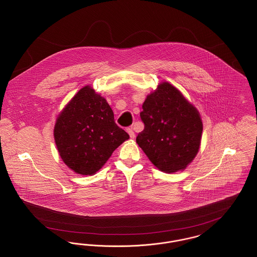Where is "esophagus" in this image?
Segmentation results:
<instances>
[{"label": "esophagus", "mask_w": 257, "mask_h": 257, "mask_svg": "<svg viewBox=\"0 0 257 257\" xmlns=\"http://www.w3.org/2000/svg\"><path fill=\"white\" fill-rule=\"evenodd\" d=\"M127 132H128V134H129L131 139H135L136 136H135L134 131H133L132 128H128V129H127Z\"/></svg>", "instance_id": "obj_1"}]
</instances>
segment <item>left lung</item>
<instances>
[{"label": "left lung", "instance_id": "1", "mask_svg": "<svg viewBox=\"0 0 257 257\" xmlns=\"http://www.w3.org/2000/svg\"><path fill=\"white\" fill-rule=\"evenodd\" d=\"M145 129L137 144L164 172L182 171L196 157L202 121L196 108L169 83L147 96L140 113Z\"/></svg>", "mask_w": 257, "mask_h": 257}]
</instances>
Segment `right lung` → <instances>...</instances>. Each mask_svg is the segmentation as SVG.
<instances>
[{
    "instance_id": "1",
    "label": "right lung",
    "mask_w": 257,
    "mask_h": 257,
    "mask_svg": "<svg viewBox=\"0 0 257 257\" xmlns=\"http://www.w3.org/2000/svg\"><path fill=\"white\" fill-rule=\"evenodd\" d=\"M54 137L62 161L83 175L99 171L129 139L114 121L106 99L88 86L80 89L61 111Z\"/></svg>"
}]
</instances>
